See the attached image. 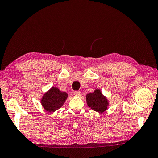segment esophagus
I'll list each match as a JSON object with an SVG mask.
<instances>
[{
    "label": "esophagus",
    "mask_w": 158,
    "mask_h": 158,
    "mask_svg": "<svg viewBox=\"0 0 158 158\" xmlns=\"http://www.w3.org/2000/svg\"><path fill=\"white\" fill-rule=\"evenodd\" d=\"M81 94H82V92H81L80 91H74V94L76 95V96H80Z\"/></svg>",
    "instance_id": "1"
}]
</instances>
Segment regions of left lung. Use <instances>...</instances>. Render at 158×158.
<instances>
[{
    "instance_id": "1",
    "label": "left lung",
    "mask_w": 158,
    "mask_h": 158,
    "mask_svg": "<svg viewBox=\"0 0 158 158\" xmlns=\"http://www.w3.org/2000/svg\"><path fill=\"white\" fill-rule=\"evenodd\" d=\"M86 99L88 107L95 110V111L103 113L107 109V100L103 97L99 89H96L93 93L87 94Z\"/></svg>"
}]
</instances>
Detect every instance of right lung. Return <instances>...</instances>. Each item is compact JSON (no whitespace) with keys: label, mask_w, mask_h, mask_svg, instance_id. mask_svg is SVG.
<instances>
[{"label":"right lung","mask_w":158,"mask_h":158,"mask_svg":"<svg viewBox=\"0 0 158 158\" xmlns=\"http://www.w3.org/2000/svg\"><path fill=\"white\" fill-rule=\"evenodd\" d=\"M67 97L66 92H60L58 88L52 87L44 94L41 99V104L46 111L53 112L63 106Z\"/></svg>","instance_id":"add662e5"}]
</instances>
